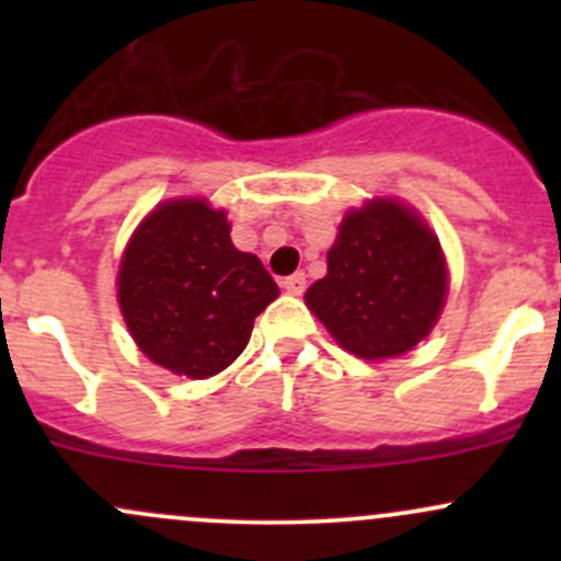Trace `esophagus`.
Here are the masks:
<instances>
[{
  "instance_id": "esophagus-1",
  "label": "esophagus",
  "mask_w": 561,
  "mask_h": 561,
  "mask_svg": "<svg viewBox=\"0 0 561 561\" xmlns=\"http://www.w3.org/2000/svg\"><path fill=\"white\" fill-rule=\"evenodd\" d=\"M282 287H285L290 296H301V293L307 290V274H304V271H296V274L285 276V279H282Z\"/></svg>"
}]
</instances>
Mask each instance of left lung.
<instances>
[{
    "mask_svg": "<svg viewBox=\"0 0 561 561\" xmlns=\"http://www.w3.org/2000/svg\"><path fill=\"white\" fill-rule=\"evenodd\" d=\"M445 293L448 268L437 236L412 208L377 197L347 211L328 249V274L304 298L339 347L377 360L426 339Z\"/></svg>",
    "mask_w": 561,
    "mask_h": 561,
    "instance_id": "left-lung-1",
    "label": "left lung"
}]
</instances>
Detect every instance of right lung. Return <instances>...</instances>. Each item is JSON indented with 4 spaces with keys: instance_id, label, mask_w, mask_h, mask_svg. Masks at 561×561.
<instances>
[{
    "instance_id": "1",
    "label": "right lung",
    "mask_w": 561,
    "mask_h": 561,
    "mask_svg": "<svg viewBox=\"0 0 561 561\" xmlns=\"http://www.w3.org/2000/svg\"><path fill=\"white\" fill-rule=\"evenodd\" d=\"M116 287L140 353L192 380L228 369L279 296L263 263L233 247L228 214L201 197L162 203L138 225Z\"/></svg>"
}]
</instances>
